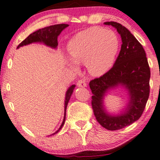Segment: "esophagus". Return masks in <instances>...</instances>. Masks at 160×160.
Returning a JSON list of instances; mask_svg holds the SVG:
<instances>
[{"label":"esophagus","mask_w":160,"mask_h":160,"mask_svg":"<svg viewBox=\"0 0 160 160\" xmlns=\"http://www.w3.org/2000/svg\"><path fill=\"white\" fill-rule=\"evenodd\" d=\"M77 85H78V87H79V88H85V87H87V84L85 81L83 79H80L77 82Z\"/></svg>","instance_id":"34e87169"}]
</instances>
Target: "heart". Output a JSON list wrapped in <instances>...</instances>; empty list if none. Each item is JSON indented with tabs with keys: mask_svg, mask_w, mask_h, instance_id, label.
<instances>
[{
	"mask_svg": "<svg viewBox=\"0 0 160 160\" xmlns=\"http://www.w3.org/2000/svg\"><path fill=\"white\" fill-rule=\"evenodd\" d=\"M119 37L113 31L94 27L78 32L71 39L68 52L73 62L70 67L78 70L77 64H86L89 72L99 76L113 67L119 50Z\"/></svg>",
	"mask_w": 160,
	"mask_h": 160,
	"instance_id": "obj_1",
	"label": "heart"
}]
</instances>
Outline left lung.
<instances>
[{"label":"left lung","mask_w":160,"mask_h":160,"mask_svg":"<svg viewBox=\"0 0 160 160\" xmlns=\"http://www.w3.org/2000/svg\"><path fill=\"white\" fill-rule=\"evenodd\" d=\"M104 23L113 26L121 35V50L113 68L103 76L90 81L89 84L96 120L106 129L116 131L141 117L149 97L151 70L145 50L128 29L114 21ZM119 85L128 90L130 100L121 114L110 115L104 109L103 99L108 90Z\"/></svg>","instance_id":"8db88e82"}]
</instances>
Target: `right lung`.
Returning a JSON list of instances; mask_svg holds the SVG:
<instances>
[{"instance_id":"right-lung-1","label":"right lung","mask_w":160,"mask_h":160,"mask_svg":"<svg viewBox=\"0 0 160 160\" xmlns=\"http://www.w3.org/2000/svg\"><path fill=\"white\" fill-rule=\"evenodd\" d=\"M68 24H65V23H61V24H56L52 25L50 27H44V28L39 29L38 30L35 31V32H32L27 37L25 40H23L22 42L18 46L17 48H19L20 47L24 46V45H27L32 43L35 42H40L43 43L47 46L52 47V48H57L58 46V36L60 35V33L62 32V30L68 27ZM76 85H72L68 88V90L66 92V96H65V102H64V119H63V122L60 128L56 132L51 135H54L62 129V128L64 125L65 122V118H66V110L67 107H68V104L70 100V96H72V92L75 88ZM50 135V136H51Z\"/></svg>"}]
</instances>
